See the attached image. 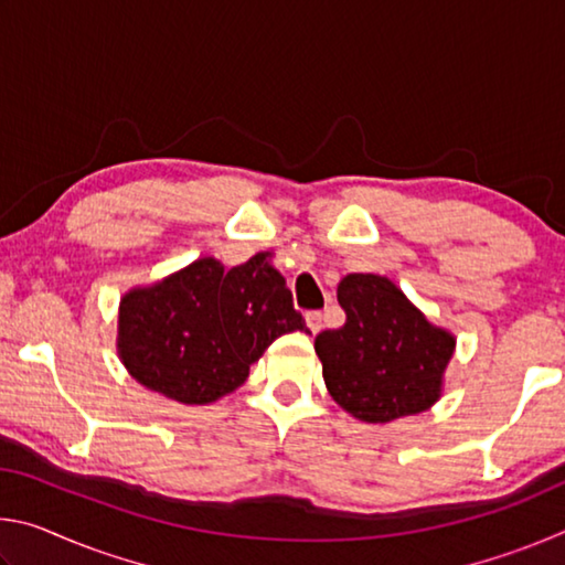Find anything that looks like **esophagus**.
I'll return each instance as SVG.
<instances>
[{"mask_svg":"<svg viewBox=\"0 0 565 565\" xmlns=\"http://www.w3.org/2000/svg\"><path fill=\"white\" fill-rule=\"evenodd\" d=\"M306 323L313 333H319L323 327V313L321 311H306Z\"/></svg>","mask_w":565,"mask_h":565,"instance_id":"34e87169","label":"esophagus"}]
</instances>
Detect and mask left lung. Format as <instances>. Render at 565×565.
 Here are the masks:
<instances>
[{"label":"left lung","mask_w":565,"mask_h":565,"mask_svg":"<svg viewBox=\"0 0 565 565\" xmlns=\"http://www.w3.org/2000/svg\"><path fill=\"white\" fill-rule=\"evenodd\" d=\"M337 296L347 321L313 343L333 401L366 424L431 406L454 356L451 333L431 327L386 276L349 274Z\"/></svg>","instance_id":"obj_1"}]
</instances>
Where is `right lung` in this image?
I'll list each match as a JSON object with an SVG mask.
<instances>
[{
    "label": "right lung",
    "mask_w": 565,
    "mask_h": 565,
    "mask_svg": "<svg viewBox=\"0 0 565 565\" xmlns=\"http://www.w3.org/2000/svg\"><path fill=\"white\" fill-rule=\"evenodd\" d=\"M309 331L284 276L256 254L224 269L199 259L119 306V356L129 374L179 404H212L242 386L274 339Z\"/></svg>",
    "instance_id": "right-lung-1"
}]
</instances>
